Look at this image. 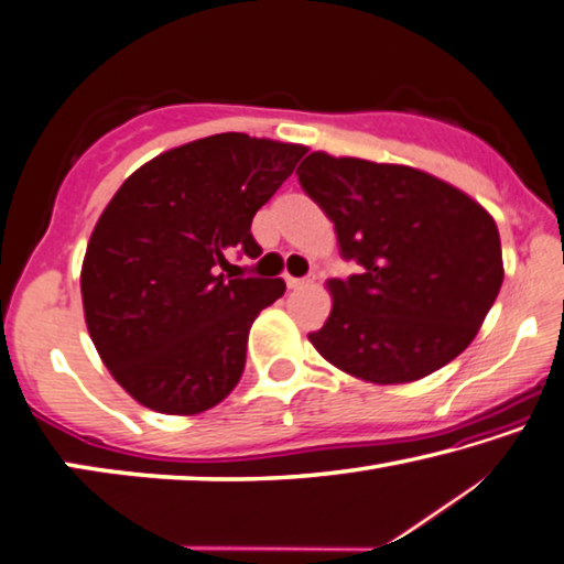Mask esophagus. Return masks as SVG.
<instances>
[{"label": "esophagus", "instance_id": "obj_1", "mask_svg": "<svg viewBox=\"0 0 564 564\" xmlns=\"http://www.w3.org/2000/svg\"><path fill=\"white\" fill-rule=\"evenodd\" d=\"M308 283H314V275H306V279H293V275H285V285H289V289H304V285H308Z\"/></svg>", "mask_w": 564, "mask_h": 564}]
</instances>
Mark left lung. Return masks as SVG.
Masks as SVG:
<instances>
[{
  "instance_id": "8db88e82",
  "label": "left lung",
  "mask_w": 564,
  "mask_h": 564,
  "mask_svg": "<svg viewBox=\"0 0 564 564\" xmlns=\"http://www.w3.org/2000/svg\"><path fill=\"white\" fill-rule=\"evenodd\" d=\"M299 184L334 223L359 273L334 279V306L308 339L369 382L400 384L464 351L503 281L491 215L464 192L400 164L308 154Z\"/></svg>"
}]
</instances>
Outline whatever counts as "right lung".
I'll use <instances>...</instances> for the list:
<instances>
[{
	"label": "right lung",
	"mask_w": 564,
	"mask_h": 564,
	"mask_svg": "<svg viewBox=\"0 0 564 564\" xmlns=\"http://www.w3.org/2000/svg\"><path fill=\"white\" fill-rule=\"evenodd\" d=\"M304 147L215 137L159 154L121 184L83 260L86 324L116 382L156 413L215 408L246 369L250 324L281 279L238 275L263 250L250 223Z\"/></svg>",
	"instance_id": "right-lung-1"
}]
</instances>
